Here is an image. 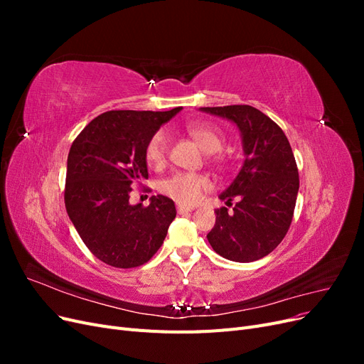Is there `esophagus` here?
Returning a JSON list of instances; mask_svg holds the SVG:
<instances>
[{
    "label": "esophagus",
    "mask_w": 364,
    "mask_h": 364,
    "mask_svg": "<svg viewBox=\"0 0 364 364\" xmlns=\"http://www.w3.org/2000/svg\"><path fill=\"white\" fill-rule=\"evenodd\" d=\"M194 211L193 206H186V205H182V203H178V213L179 214H185V213H191Z\"/></svg>",
    "instance_id": "34e87169"
}]
</instances>
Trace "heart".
I'll return each mask as SVG.
<instances>
[{
	"label": "heart",
	"instance_id": "b5f03b06",
	"mask_svg": "<svg viewBox=\"0 0 364 364\" xmlns=\"http://www.w3.org/2000/svg\"><path fill=\"white\" fill-rule=\"evenodd\" d=\"M186 130H188L193 139L206 153H215L223 146V134L217 127L203 123H191L186 127ZM167 144L168 136L164 130H158L147 142L146 159L153 167H159V165L164 164L165 155H167ZM208 181L203 176L194 173H176L161 182L159 190L174 200L182 203H193L199 199Z\"/></svg>",
	"mask_w": 364,
	"mask_h": 364
}]
</instances>
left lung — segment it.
Here are the masks:
<instances>
[{
    "mask_svg": "<svg viewBox=\"0 0 364 364\" xmlns=\"http://www.w3.org/2000/svg\"><path fill=\"white\" fill-rule=\"evenodd\" d=\"M199 111L234 123L245 161L235 179L218 196L232 211L220 208L206 235L209 245L229 261L250 262L277 247L290 228L299 191V173L282 129L247 105L200 107Z\"/></svg>",
    "mask_w": 364,
    "mask_h": 364,
    "instance_id": "1",
    "label": "left lung"
}]
</instances>
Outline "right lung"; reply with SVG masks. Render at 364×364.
<instances>
[{"label":"right lung","mask_w":364,"mask_h":364,"mask_svg":"<svg viewBox=\"0 0 364 364\" xmlns=\"http://www.w3.org/2000/svg\"><path fill=\"white\" fill-rule=\"evenodd\" d=\"M182 111H109L73 142L65 206L86 247L118 269L138 267L162 246L176 217L174 202L151 196L149 206L129 202L132 186L149 178L146 147L159 127Z\"/></svg>","instance_id":"right-lung-1"}]
</instances>
